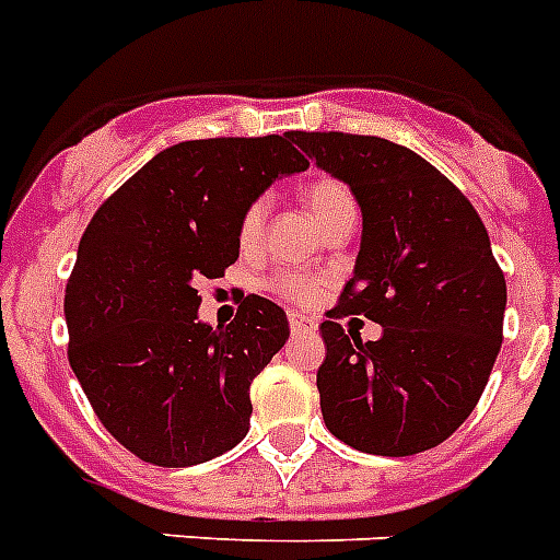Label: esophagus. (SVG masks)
<instances>
[{"label": "esophagus", "instance_id": "esophagus-1", "mask_svg": "<svg viewBox=\"0 0 560 560\" xmlns=\"http://www.w3.org/2000/svg\"><path fill=\"white\" fill-rule=\"evenodd\" d=\"M290 322V332L293 336H310V332H316V318H310V316H299V313H290L288 316Z\"/></svg>", "mask_w": 560, "mask_h": 560}]
</instances>
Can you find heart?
<instances>
[{
  "label": "heart",
  "mask_w": 560,
  "mask_h": 560,
  "mask_svg": "<svg viewBox=\"0 0 560 560\" xmlns=\"http://www.w3.org/2000/svg\"><path fill=\"white\" fill-rule=\"evenodd\" d=\"M307 205L313 215L318 219L322 228L336 222L338 215L355 210V199H352L350 187L341 185L338 178H316L307 185ZM267 222V199H253L247 210L242 213L238 222V242L242 247H253L261 238V230ZM267 290L272 295H279L281 302L295 304V307H307L322 295V281L299 270H281L267 281Z\"/></svg>",
  "instance_id": "1"
}]
</instances>
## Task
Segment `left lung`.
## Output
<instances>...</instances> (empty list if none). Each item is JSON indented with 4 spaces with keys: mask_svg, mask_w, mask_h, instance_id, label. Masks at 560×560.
Returning <instances> with one entry per match:
<instances>
[{
    "mask_svg": "<svg viewBox=\"0 0 560 560\" xmlns=\"http://www.w3.org/2000/svg\"><path fill=\"white\" fill-rule=\"evenodd\" d=\"M293 142L350 185L364 219L355 272L318 327L324 424L361 453L439 447L476 410L504 338L506 281L481 215L410 148L336 130ZM350 315L382 323L383 338L347 334Z\"/></svg>",
    "mask_w": 560,
    "mask_h": 560,
    "instance_id": "left-lung-1",
    "label": "left lung"
}]
</instances>
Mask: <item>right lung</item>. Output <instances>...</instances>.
<instances>
[{
	"label": "right lung",
	"instance_id": "right-lung-1",
	"mask_svg": "<svg viewBox=\"0 0 560 560\" xmlns=\"http://www.w3.org/2000/svg\"><path fill=\"white\" fill-rule=\"evenodd\" d=\"M310 162L288 136L162 150L96 210L68 288V361L121 447L192 467L250 430V384L290 336L279 304L247 295L228 327L199 322V284L238 258V222Z\"/></svg>",
	"mask_w": 560,
	"mask_h": 560
}]
</instances>
